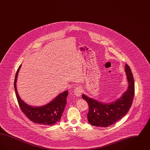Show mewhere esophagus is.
I'll return each mask as SVG.
<instances>
[{
    "instance_id": "esophagus-1",
    "label": "esophagus",
    "mask_w": 150,
    "mask_h": 150,
    "mask_svg": "<svg viewBox=\"0 0 150 150\" xmlns=\"http://www.w3.org/2000/svg\"><path fill=\"white\" fill-rule=\"evenodd\" d=\"M82 92H83V89H81V88H80V86H78L75 88L74 91V93L76 96L80 97L82 93Z\"/></svg>"
}]
</instances>
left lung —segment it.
Instances as JSON below:
<instances>
[{
  "label": "left lung",
  "instance_id": "1",
  "mask_svg": "<svg viewBox=\"0 0 150 150\" xmlns=\"http://www.w3.org/2000/svg\"><path fill=\"white\" fill-rule=\"evenodd\" d=\"M125 71L128 81V88L121 97L116 101L108 104L104 103L83 94L82 98L88 104L87 117L91 125L106 128L113 125L128 112L133 101L135 87L132 72L127 64L125 65Z\"/></svg>",
  "mask_w": 150,
  "mask_h": 150
}]
</instances>
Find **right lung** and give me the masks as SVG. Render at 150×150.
I'll use <instances>...</instances> for the list:
<instances>
[{"label": "right lung", "mask_w": 150, "mask_h": 150, "mask_svg": "<svg viewBox=\"0 0 150 150\" xmlns=\"http://www.w3.org/2000/svg\"><path fill=\"white\" fill-rule=\"evenodd\" d=\"M20 65L16 72L14 86L16 96L19 106L23 113L30 120L34 123L44 125H53L58 123L64 112L66 98L69 92L67 91L59 94L57 97L48 104L41 107H32L26 104L20 98L16 88V81Z\"/></svg>", "instance_id": "obj_1"}]
</instances>
